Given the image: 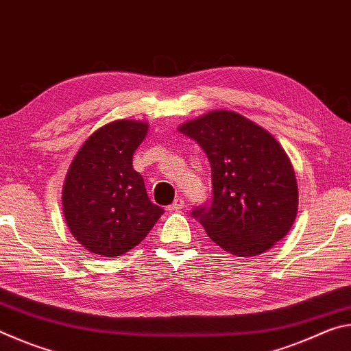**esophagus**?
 <instances>
[{"mask_svg": "<svg viewBox=\"0 0 351 351\" xmlns=\"http://www.w3.org/2000/svg\"><path fill=\"white\" fill-rule=\"evenodd\" d=\"M184 207V199L182 198H176L175 201H173V204H170L169 207H167V210L169 212H178V210H181Z\"/></svg>", "mask_w": 351, "mask_h": 351, "instance_id": "obj_1", "label": "esophagus"}]
</instances>
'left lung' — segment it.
Returning <instances> with one entry per match:
<instances>
[{"label":"left lung","mask_w":351,"mask_h":351,"mask_svg":"<svg viewBox=\"0 0 351 351\" xmlns=\"http://www.w3.org/2000/svg\"><path fill=\"white\" fill-rule=\"evenodd\" d=\"M203 148L212 171L210 203L192 217L212 241L254 257L280 241L297 215L294 169L272 136L239 112H207L178 128Z\"/></svg>","instance_id":"1"}]
</instances>
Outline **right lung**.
Segmentation results:
<instances>
[{"label": "right lung", "mask_w": 351, "mask_h": 351, "mask_svg": "<svg viewBox=\"0 0 351 351\" xmlns=\"http://www.w3.org/2000/svg\"><path fill=\"white\" fill-rule=\"evenodd\" d=\"M148 125L114 121L85 141L63 186L64 219L74 239L102 257L138 246L164 213L148 198L133 154Z\"/></svg>", "instance_id": "right-lung-1"}]
</instances>
